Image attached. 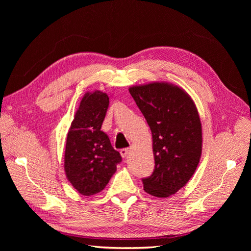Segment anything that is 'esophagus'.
Returning a JSON list of instances; mask_svg holds the SVG:
<instances>
[{
    "label": "esophagus",
    "mask_w": 251,
    "mask_h": 251,
    "mask_svg": "<svg viewBox=\"0 0 251 251\" xmlns=\"http://www.w3.org/2000/svg\"><path fill=\"white\" fill-rule=\"evenodd\" d=\"M128 153H130V149H121L120 150V155L123 158H126Z\"/></svg>",
    "instance_id": "1"
}]
</instances>
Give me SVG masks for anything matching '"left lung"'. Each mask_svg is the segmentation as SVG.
I'll use <instances>...</instances> for the list:
<instances>
[{
	"instance_id": "8db88e82",
	"label": "left lung",
	"mask_w": 251,
	"mask_h": 251,
	"mask_svg": "<svg viewBox=\"0 0 251 251\" xmlns=\"http://www.w3.org/2000/svg\"><path fill=\"white\" fill-rule=\"evenodd\" d=\"M128 91L153 137L155 170L142 179L143 189L168 198L187 183L199 164L202 126L198 110L186 91L170 82H150Z\"/></svg>"
}]
</instances>
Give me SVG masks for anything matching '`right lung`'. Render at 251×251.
<instances>
[{
  "mask_svg": "<svg viewBox=\"0 0 251 251\" xmlns=\"http://www.w3.org/2000/svg\"><path fill=\"white\" fill-rule=\"evenodd\" d=\"M101 91L87 92L67 135L64 168L66 177L82 196H93L107 186L121 162L108 135L100 128L109 107Z\"/></svg>",
  "mask_w": 251,
  "mask_h": 251,
  "instance_id": "obj_1",
  "label": "right lung"
}]
</instances>
